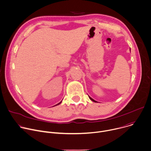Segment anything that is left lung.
Here are the masks:
<instances>
[{"mask_svg": "<svg viewBox=\"0 0 151 151\" xmlns=\"http://www.w3.org/2000/svg\"><path fill=\"white\" fill-rule=\"evenodd\" d=\"M89 96V99H91V100H92V101H93V102H95V103H97V101H95V100H94V99H92V98H91V97H90V96Z\"/></svg>", "mask_w": 151, "mask_h": 151, "instance_id": "obj_1", "label": "left lung"}]
</instances>
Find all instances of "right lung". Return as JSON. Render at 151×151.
I'll return each instance as SVG.
<instances>
[{
    "label": "right lung",
    "mask_w": 151,
    "mask_h": 151,
    "mask_svg": "<svg viewBox=\"0 0 151 151\" xmlns=\"http://www.w3.org/2000/svg\"><path fill=\"white\" fill-rule=\"evenodd\" d=\"M62 103V101H61V102H60V103H58V104H56V106H57V105H59V104H60V103Z\"/></svg>",
    "instance_id": "obj_1"
}]
</instances>
